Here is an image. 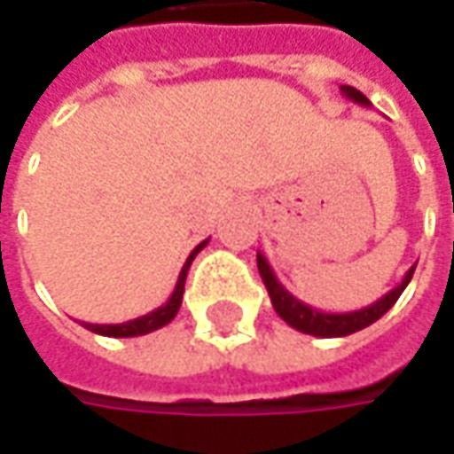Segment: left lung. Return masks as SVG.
<instances>
[{
  "instance_id": "1",
  "label": "left lung",
  "mask_w": 454,
  "mask_h": 454,
  "mask_svg": "<svg viewBox=\"0 0 454 454\" xmlns=\"http://www.w3.org/2000/svg\"><path fill=\"white\" fill-rule=\"evenodd\" d=\"M345 96L356 104H364L368 106V98H365L361 90H356L353 86H340ZM256 264H259V274L264 279L266 289H269V297H271V305L277 309V315L285 320L286 325L307 333V335H315V338H343L350 333H358L364 327L373 325L379 317H384L386 312L394 307V302L402 297V292L406 285L411 282V274H414V266L409 269L402 279V285H396L391 292H386L381 300H376L373 305L361 307V309H353V312H323V309H315L312 305H305L302 300H297L292 292H286L282 282L274 277L271 266L264 259V254H256Z\"/></svg>"
}]
</instances>
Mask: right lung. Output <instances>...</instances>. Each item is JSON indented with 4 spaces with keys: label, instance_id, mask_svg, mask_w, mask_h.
<instances>
[{
    "label": "right lung",
    "instance_id": "1",
    "mask_svg": "<svg viewBox=\"0 0 454 454\" xmlns=\"http://www.w3.org/2000/svg\"><path fill=\"white\" fill-rule=\"evenodd\" d=\"M207 239L203 244H198V247L190 251L188 262L183 264L180 269V277H177V285H175V292L169 294V300L162 307H157V309H152L147 315H142V317H137V320H129V323H119V325H90V323H83V325L89 327L90 333H98V335H109V338H137V335H147L152 330H160V327H165L168 323L175 320V315H177V309L183 305V292H185V277H188V269L192 264V259L200 254V248L206 247Z\"/></svg>",
    "mask_w": 454,
    "mask_h": 454
}]
</instances>
